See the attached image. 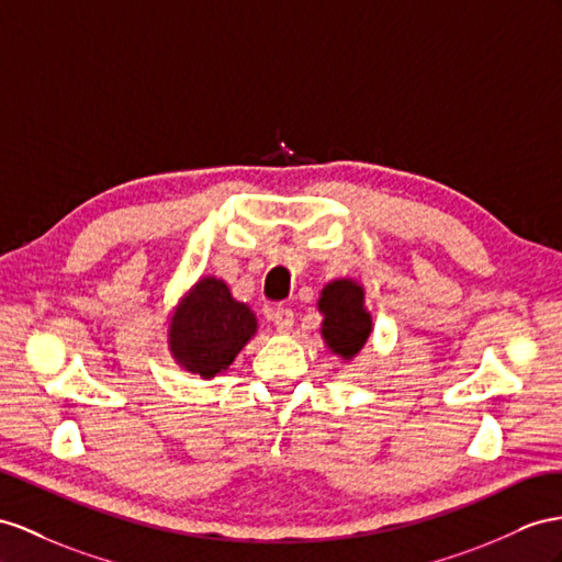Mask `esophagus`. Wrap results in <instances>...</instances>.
I'll list each match as a JSON object with an SVG mask.
<instances>
[{
    "instance_id": "obj_1",
    "label": "esophagus",
    "mask_w": 562,
    "mask_h": 562,
    "mask_svg": "<svg viewBox=\"0 0 562 562\" xmlns=\"http://www.w3.org/2000/svg\"><path fill=\"white\" fill-rule=\"evenodd\" d=\"M266 315H268V321L280 329V333H290L292 325H294V313H292V308L276 306V308H268Z\"/></svg>"
}]
</instances>
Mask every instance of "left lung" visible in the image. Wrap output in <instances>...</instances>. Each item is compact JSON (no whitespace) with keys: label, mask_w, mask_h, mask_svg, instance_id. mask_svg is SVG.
<instances>
[{"label":"left lung","mask_w":562,"mask_h":562,"mask_svg":"<svg viewBox=\"0 0 562 562\" xmlns=\"http://www.w3.org/2000/svg\"><path fill=\"white\" fill-rule=\"evenodd\" d=\"M323 315L321 337L341 363L356 361L372 335V315L366 306V286L353 278L329 280L318 299Z\"/></svg>","instance_id":"obj_1"}]
</instances>
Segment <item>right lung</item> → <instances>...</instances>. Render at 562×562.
I'll list each match as a JSON object with an SVG mask.
<instances>
[{
  "label": "right lung",
  "mask_w": 562,
  "mask_h": 562,
  "mask_svg": "<svg viewBox=\"0 0 562 562\" xmlns=\"http://www.w3.org/2000/svg\"><path fill=\"white\" fill-rule=\"evenodd\" d=\"M166 325L172 361L201 380L225 372L258 333L256 313L215 276H201L172 306Z\"/></svg>",
  "instance_id": "obj_1"
}]
</instances>
